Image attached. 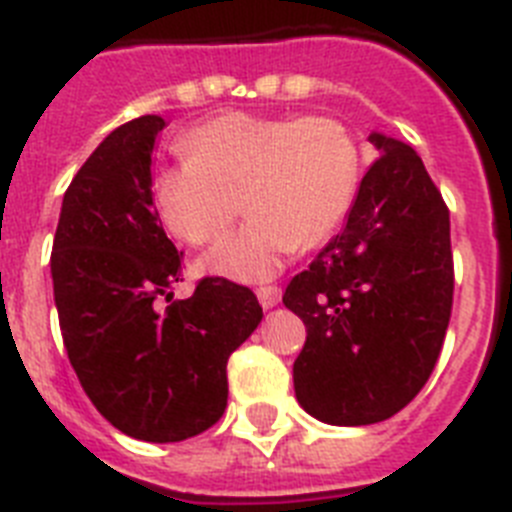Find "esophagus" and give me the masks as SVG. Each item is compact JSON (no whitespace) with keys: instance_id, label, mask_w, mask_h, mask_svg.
<instances>
[{"instance_id":"esophagus-1","label":"esophagus","mask_w":512,"mask_h":512,"mask_svg":"<svg viewBox=\"0 0 512 512\" xmlns=\"http://www.w3.org/2000/svg\"><path fill=\"white\" fill-rule=\"evenodd\" d=\"M256 297H259L261 307L269 310V307H277L279 300H282V289L279 287H259L256 289Z\"/></svg>"}]
</instances>
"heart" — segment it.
<instances>
[{
    "instance_id": "obj_1",
    "label": "heart",
    "mask_w": 512,
    "mask_h": 512,
    "mask_svg": "<svg viewBox=\"0 0 512 512\" xmlns=\"http://www.w3.org/2000/svg\"><path fill=\"white\" fill-rule=\"evenodd\" d=\"M182 151L153 176L158 215L179 241L207 246L233 225L243 197L248 223L205 259L235 282H266L297 246L328 241L359 192V143L333 117L230 112L189 130Z\"/></svg>"
}]
</instances>
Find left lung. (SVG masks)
<instances>
[{"label":"left lung","mask_w":512,"mask_h":512,"mask_svg":"<svg viewBox=\"0 0 512 512\" xmlns=\"http://www.w3.org/2000/svg\"><path fill=\"white\" fill-rule=\"evenodd\" d=\"M379 158L361 179L346 228L282 302L307 341L295 395L312 418L372 425L400 413L431 377L454 302L449 207L402 140L369 135Z\"/></svg>","instance_id":"8db88e82"}]
</instances>
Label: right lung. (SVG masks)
<instances>
[{"mask_svg": "<svg viewBox=\"0 0 512 512\" xmlns=\"http://www.w3.org/2000/svg\"><path fill=\"white\" fill-rule=\"evenodd\" d=\"M164 117L112 130L63 194L51 274L66 354L94 408L125 436L174 443L228 405V359L261 323L248 287L205 277L174 300L182 253L153 205Z\"/></svg>", "mask_w": 512, "mask_h": 512, "instance_id": "add662e5", "label": "right lung"}]
</instances>
